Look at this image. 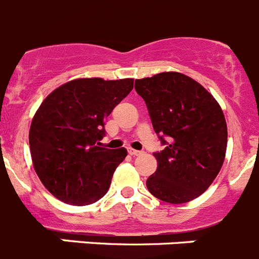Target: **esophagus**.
I'll return each instance as SVG.
<instances>
[{"label": "esophagus", "mask_w": 259, "mask_h": 259, "mask_svg": "<svg viewBox=\"0 0 259 259\" xmlns=\"http://www.w3.org/2000/svg\"><path fill=\"white\" fill-rule=\"evenodd\" d=\"M128 153L131 155H141L143 154V152H140V150H136V149H132V148H130L128 149Z\"/></svg>", "instance_id": "obj_1"}]
</instances>
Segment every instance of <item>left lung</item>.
I'll use <instances>...</instances> for the list:
<instances>
[{
  "mask_svg": "<svg viewBox=\"0 0 259 259\" xmlns=\"http://www.w3.org/2000/svg\"><path fill=\"white\" fill-rule=\"evenodd\" d=\"M153 128L167 144L154 153L157 171L146 187L158 200L185 203L209 188L223 166L227 123L221 105L192 77L168 71L136 79ZM162 136L169 137V143Z\"/></svg>",
  "mask_w": 259,
  "mask_h": 259,
  "instance_id": "8db88e82",
  "label": "left lung"
}]
</instances>
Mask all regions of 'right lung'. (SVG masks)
<instances>
[{
	"instance_id": "obj_1",
	"label": "right lung",
	"mask_w": 259,
	"mask_h": 259,
	"mask_svg": "<svg viewBox=\"0 0 259 259\" xmlns=\"http://www.w3.org/2000/svg\"><path fill=\"white\" fill-rule=\"evenodd\" d=\"M134 88V79L83 77L56 88L33 115L29 149L45 188L65 203L84 206L109 191L127 149L97 146L104 120Z\"/></svg>"
}]
</instances>
